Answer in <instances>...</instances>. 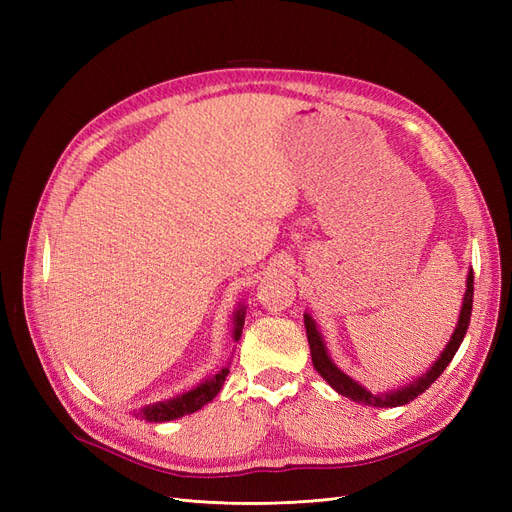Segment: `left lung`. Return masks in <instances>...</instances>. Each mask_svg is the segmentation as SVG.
Instances as JSON below:
<instances>
[{"label":"left lung","instance_id":"left-lung-1","mask_svg":"<svg viewBox=\"0 0 512 512\" xmlns=\"http://www.w3.org/2000/svg\"><path fill=\"white\" fill-rule=\"evenodd\" d=\"M472 299H474V273L470 269L468 277H466V294H463V303H461L457 327H455L451 339H448L446 348L440 352L438 359L431 363V367L425 371V374L414 378L412 382H406L404 386H397V389L386 391V393H371L369 389H365L361 382H356L352 376L346 374V371L339 369L333 363V359H331V354L327 350V344H324V339H322V333L318 331L316 320L305 312L303 320H305L307 342H309V352H312L314 369L318 371V374L324 380L329 382L331 389H335L339 395H344V397L356 401V404L374 406V408L406 406V404H410L412 399H416L418 395H423L429 389V386L440 378V374L448 367V363L453 361V356L459 350L463 337H466V331H468L470 316H472Z\"/></svg>","mask_w":512,"mask_h":512}]
</instances>
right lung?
<instances>
[{"label": "right lung", "instance_id": "right-lung-1", "mask_svg": "<svg viewBox=\"0 0 512 512\" xmlns=\"http://www.w3.org/2000/svg\"><path fill=\"white\" fill-rule=\"evenodd\" d=\"M243 324H245V305H239L235 312H232V342H239V339H241ZM228 371H230V363L215 371L213 376H209L200 384H196L194 389L185 391V393H181L173 399L143 406L141 410L134 412V414L145 418V421H149V423H166V421H175V418H181L185 414H192L203 406H207L209 401L220 393V389L224 386V380L228 376Z\"/></svg>", "mask_w": 512, "mask_h": 512}]
</instances>
